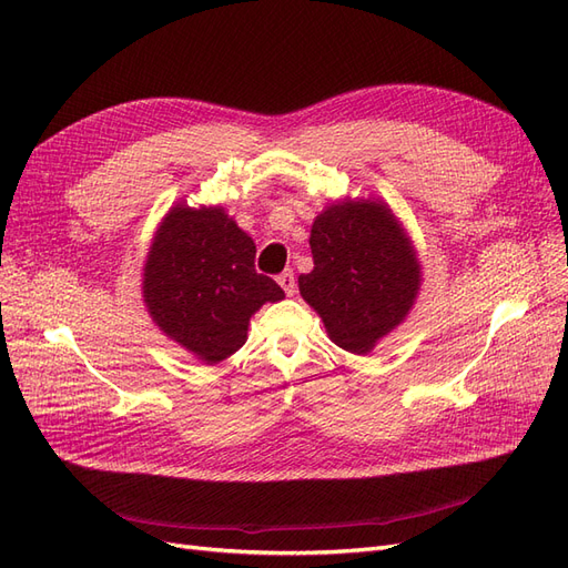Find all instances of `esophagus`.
<instances>
[{"mask_svg": "<svg viewBox=\"0 0 568 568\" xmlns=\"http://www.w3.org/2000/svg\"><path fill=\"white\" fill-rule=\"evenodd\" d=\"M277 282L286 291V296H294L296 294V277H294V272H291V270H284L280 277H277Z\"/></svg>", "mask_w": 568, "mask_h": 568, "instance_id": "1", "label": "esophagus"}]
</instances>
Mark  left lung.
<instances>
[{"mask_svg": "<svg viewBox=\"0 0 568 568\" xmlns=\"http://www.w3.org/2000/svg\"><path fill=\"white\" fill-rule=\"evenodd\" d=\"M313 272L298 288L343 351L365 355L415 305L422 265L398 217L384 201L326 205L311 230Z\"/></svg>", "mask_w": 568, "mask_h": 568, "instance_id": "left-lung-1", "label": "left lung"}]
</instances>
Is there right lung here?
Returning a JSON list of instances; mask_svg holds the SVG:
<instances>
[{
  "label": "right lung",
  "instance_id": "right-lung-1",
  "mask_svg": "<svg viewBox=\"0 0 568 568\" xmlns=\"http://www.w3.org/2000/svg\"><path fill=\"white\" fill-rule=\"evenodd\" d=\"M253 239L222 205L178 203L153 236L142 294L151 320L205 365L246 343L248 322L265 303L284 298L282 286L257 274Z\"/></svg>",
  "mask_w": 568,
  "mask_h": 568
}]
</instances>
